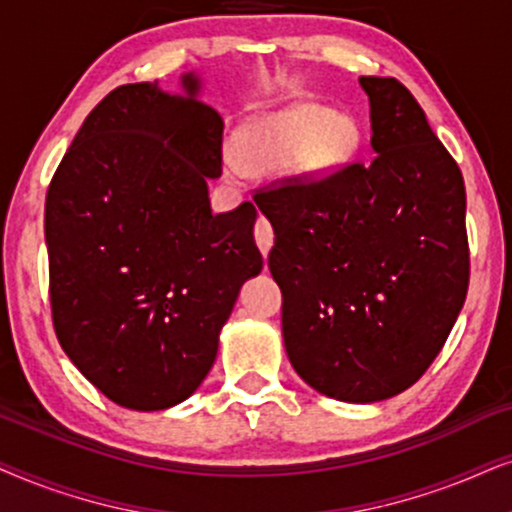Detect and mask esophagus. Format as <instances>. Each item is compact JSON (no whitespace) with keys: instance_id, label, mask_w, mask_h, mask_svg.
Segmentation results:
<instances>
[{"instance_id":"obj_1","label":"esophagus","mask_w":512,"mask_h":512,"mask_svg":"<svg viewBox=\"0 0 512 512\" xmlns=\"http://www.w3.org/2000/svg\"><path fill=\"white\" fill-rule=\"evenodd\" d=\"M255 238H257V245H260L262 255L267 257V252L271 245H274V229H271V224L267 222V217H260L255 224Z\"/></svg>"}]
</instances>
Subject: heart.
Returning <instances> with one entry per match:
<instances>
[{
	"instance_id": "1",
	"label": "heart",
	"mask_w": 512,
	"mask_h": 512,
	"mask_svg": "<svg viewBox=\"0 0 512 512\" xmlns=\"http://www.w3.org/2000/svg\"><path fill=\"white\" fill-rule=\"evenodd\" d=\"M356 145L358 126L349 117H332L327 107L304 102L245 126L241 147L227 152V166L241 175L245 168L295 163L304 173L323 175L342 166Z\"/></svg>"
}]
</instances>
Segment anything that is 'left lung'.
Here are the masks:
<instances>
[{
  "mask_svg": "<svg viewBox=\"0 0 512 512\" xmlns=\"http://www.w3.org/2000/svg\"><path fill=\"white\" fill-rule=\"evenodd\" d=\"M370 163L288 175L255 203L274 227L269 269L283 342L318 393L377 403L428 370L466 302V187L424 109L393 77H360Z\"/></svg>",
  "mask_w": 512,
  "mask_h": 512,
  "instance_id": "obj_1",
  "label": "left lung"
}]
</instances>
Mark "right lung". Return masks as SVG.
<instances>
[{
  "instance_id": "right-lung-1",
  "label": "right lung",
  "mask_w": 512,
  "mask_h": 512,
  "mask_svg": "<svg viewBox=\"0 0 512 512\" xmlns=\"http://www.w3.org/2000/svg\"><path fill=\"white\" fill-rule=\"evenodd\" d=\"M189 93L196 79L185 77ZM192 95L126 84L102 98L46 192L53 330L77 370L128 410L189 398L241 285L262 271L250 201L213 215L224 121Z\"/></svg>"
}]
</instances>
